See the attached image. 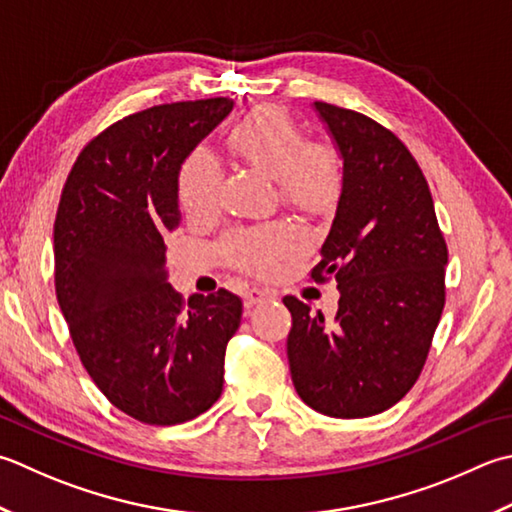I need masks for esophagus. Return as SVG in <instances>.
<instances>
[{"label": "esophagus", "mask_w": 512, "mask_h": 512, "mask_svg": "<svg viewBox=\"0 0 512 512\" xmlns=\"http://www.w3.org/2000/svg\"><path fill=\"white\" fill-rule=\"evenodd\" d=\"M242 297H244V306L253 308L257 304L268 302V299H273V293H268L264 288H246Z\"/></svg>", "instance_id": "1"}]
</instances>
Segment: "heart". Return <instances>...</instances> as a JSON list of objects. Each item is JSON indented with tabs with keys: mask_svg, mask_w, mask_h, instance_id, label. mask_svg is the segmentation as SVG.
I'll return each instance as SVG.
<instances>
[{
	"mask_svg": "<svg viewBox=\"0 0 512 512\" xmlns=\"http://www.w3.org/2000/svg\"><path fill=\"white\" fill-rule=\"evenodd\" d=\"M237 157L275 179L282 202L302 213H324L335 204L344 184V162L328 142H306L304 128L286 110L262 106L248 113L228 135ZM222 186V166L213 150H190L179 166L177 195L193 217L215 213ZM299 230L284 222L235 228L222 237L219 253L230 266L262 275L279 257L302 246Z\"/></svg>",
	"mask_w": 512,
	"mask_h": 512,
	"instance_id": "heart-1",
	"label": "heart"
}]
</instances>
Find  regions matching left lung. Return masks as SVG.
<instances>
[{
  "label": "left lung",
  "mask_w": 512,
  "mask_h": 512,
  "mask_svg": "<svg viewBox=\"0 0 512 512\" xmlns=\"http://www.w3.org/2000/svg\"><path fill=\"white\" fill-rule=\"evenodd\" d=\"M344 159L337 213L310 277L335 279L333 319L286 295L288 364L317 413H384L415 386L446 302L448 248L422 168L402 139L355 110L315 102Z\"/></svg>",
  "instance_id": "8db88e82"
}]
</instances>
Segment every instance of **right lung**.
<instances>
[{
    "label": "right lung",
    "mask_w": 512,
    "mask_h": 512,
    "mask_svg": "<svg viewBox=\"0 0 512 512\" xmlns=\"http://www.w3.org/2000/svg\"><path fill=\"white\" fill-rule=\"evenodd\" d=\"M233 99L153 106L90 139L70 168L55 217V290L90 379L122 413L175 426L224 388L242 299L219 288L184 297L168 284V233L179 226L186 155Z\"/></svg>",
    "instance_id": "1"
}]
</instances>
